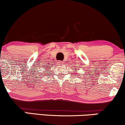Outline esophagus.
I'll use <instances>...</instances> for the list:
<instances>
[{"instance_id": "34e87169", "label": "esophagus", "mask_w": 125, "mask_h": 125, "mask_svg": "<svg viewBox=\"0 0 125 125\" xmlns=\"http://www.w3.org/2000/svg\"><path fill=\"white\" fill-rule=\"evenodd\" d=\"M57 63H58L59 65H62L64 64V62H61V61H59L58 62H57Z\"/></svg>"}]
</instances>
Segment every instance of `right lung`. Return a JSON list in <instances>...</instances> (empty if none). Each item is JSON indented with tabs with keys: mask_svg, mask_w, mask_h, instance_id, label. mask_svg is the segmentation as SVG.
I'll list each match as a JSON object with an SVG mask.
<instances>
[{
	"mask_svg": "<svg viewBox=\"0 0 125 125\" xmlns=\"http://www.w3.org/2000/svg\"><path fill=\"white\" fill-rule=\"evenodd\" d=\"M50 67V66H49ZM46 70H47V69H46Z\"/></svg>",
	"mask_w": 125,
	"mask_h": 125,
	"instance_id": "1",
	"label": "right lung"
}]
</instances>
